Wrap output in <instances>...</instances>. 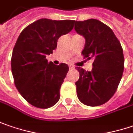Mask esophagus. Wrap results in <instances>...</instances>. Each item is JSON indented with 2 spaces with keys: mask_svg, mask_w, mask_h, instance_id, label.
<instances>
[{
  "mask_svg": "<svg viewBox=\"0 0 133 133\" xmlns=\"http://www.w3.org/2000/svg\"><path fill=\"white\" fill-rule=\"evenodd\" d=\"M69 68H70V69H74L75 67L73 65H69Z\"/></svg>",
  "mask_w": 133,
  "mask_h": 133,
  "instance_id": "obj_1",
  "label": "esophagus"
}]
</instances>
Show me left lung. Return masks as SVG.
Listing matches in <instances>:
<instances>
[{"label": "left lung", "mask_w": 133, "mask_h": 133, "mask_svg": "<svg viewBox=\"0 0 133 133\" xmlns=\"http://www.w3.org/2000/svg\"><path fill=\"white\" fill-rule=\"evenodd\" d=\"M76 32L83 36V59H93L91 71L77 67L75 84L79 100L90 107L104 104L114 95L124 68L123 48L112 30L97 19L75 21Z\"/></svg>", "instance_id": "obj_1"}]
</instances>
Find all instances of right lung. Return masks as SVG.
Masks as SVG:
<instances>
[{"instance_id": "obj_1", "label": "right lung", "mask_w": 133, "mask_h": 133, "mask_svg": "<svg viewBox=\"0 0 133 133\" xmlns=\"http://www.w3.org/2000/svg\"><path fill=\"white\" fill-rule=\"evenodd\" d=\"M74 22L42 18L25 27L16 41L11 59L15 85L33 107L48 109L59 100L69 68L65 63L48 62L46 56L53 54L59 38L71 32Z\"/></svg>"}]
</instances>
